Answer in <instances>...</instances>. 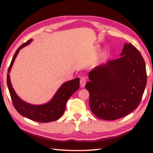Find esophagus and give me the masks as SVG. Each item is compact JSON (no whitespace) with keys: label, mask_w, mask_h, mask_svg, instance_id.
Returning a JSON list of instances; mask_svg holds the SVG:
<instances>
[{"label":"esophagus","mask_w":153,"mask_h":153,"mask_svg":"<svg viewBox=\"0 0 153 153\" xmlns=\"http://www.w3.org/2000/svg\"><path fill=\"white\" fill-rule=\"evenodd\" d=\"M86 84V78L85 77H82L80 79V87L83 88Z\"/></svg>","instance_id":"esophagus-1"}]
</instances>
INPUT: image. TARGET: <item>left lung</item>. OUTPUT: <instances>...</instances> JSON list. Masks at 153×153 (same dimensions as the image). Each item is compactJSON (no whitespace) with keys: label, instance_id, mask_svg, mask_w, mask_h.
<instances>
[{"label":"left lung","instance_id":"obj_1","mask_svg":"<svg viewBox=\"0 0 153 153\" xmlns=\"http://www.w3.org/2000/svg\"><path fill=\"white\" fill-rule=\"evenodd\" d=\"M89 78L85 88L92 112L100 119L114 120L137 108L147 76L140 52L132 44L125 43L119 58L94 68Z\"/></svg>","mask_w":153,"mask_h":153}]
</instances>
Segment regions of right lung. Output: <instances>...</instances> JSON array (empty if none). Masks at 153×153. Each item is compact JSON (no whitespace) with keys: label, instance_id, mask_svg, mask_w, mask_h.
<instances>
[{"label":"right lung","instance_id":"obj_1","mask_svg":"<svg viewBox=\"0 0 153 153\" xmlns=\"http://www.w3.org/2000/svg\"><path fill=\"white\" fill-rule=\"evenodd\" d=\"M32 41L33 39H31L26 43L22 44L16 51L12 58L7 74V85L10 95L14 108L22 116L39 122L46 123L55 121L63 115L67 100L76 91L79 89V78H76L63 83L50 101L43 105H31L21 99L13 89L10 82V72L19 50L30 44Z\"/></svg>","mask_w":153,"mask_h":153}]
</instances>
